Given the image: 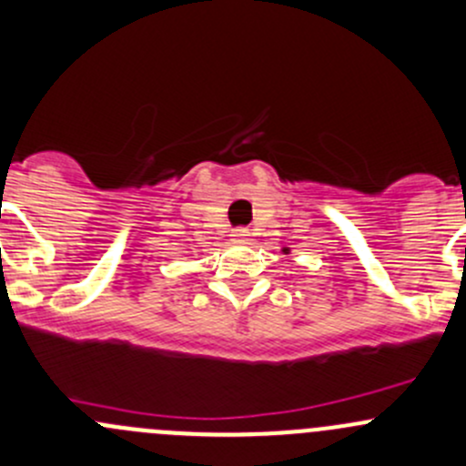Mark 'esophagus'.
<instances>
[{"instance_id":"1","label":"esophagus","mask_w":466,"mask_h":466,"mask_svg":"<svg viewBox=\"0 0 466 466\" xmlns=\"http://www.w3.org/2000/svg\"><path fill=\"white\" fill-rule=\"evenodd\" d=\"M248 237H249V229H246V228H238L232 232V241H237V243H246Z\"/></svg>"}]
</instances>
